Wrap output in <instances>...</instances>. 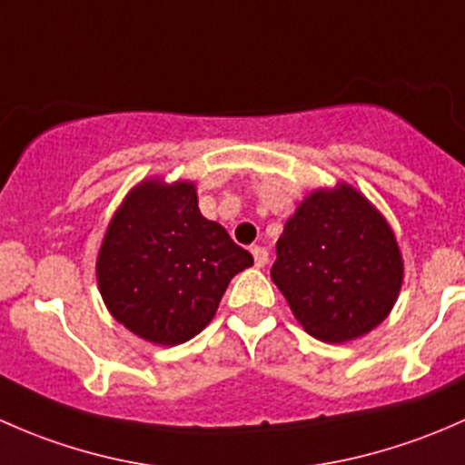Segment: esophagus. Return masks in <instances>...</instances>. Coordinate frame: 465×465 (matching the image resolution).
I'll use <instances>...</instances> for the list:
<instances>
[{
	"instance_id": "obj_1",
	"label": "esophagus",
	"mask_w": 465,
	"mask_h": 465,
	"mask_svg": "<svg viewBox=\"0 0 465 465\" xmlns=\"http://www.w3.org/2000/svg\"><path fill=\"white\" fill-rule=\"evenodd\" d=\"M251 252H252V260H255V266L262 268L268 262V251L262 246H251Z\"/></svg>"
}]
</instances>
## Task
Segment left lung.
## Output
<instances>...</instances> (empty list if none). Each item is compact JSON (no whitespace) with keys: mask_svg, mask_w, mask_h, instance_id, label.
I'll use <instances>...</instances> for the list:
<instances>
[{"mask_svg":"<svg viewBox=\"0 0 465 465\" xmlns=\"http://www.w3.org/2000/svg\"><path fill=\"white\" fill-rule=\"evenodd\" d=\"M271 277L306 333L340 344L390 315L403 257L370 199L338 183L313 190L286 222Z\"/></svg>","mask_w":465,"mask_h":465,"instance_id":"left-lung-1","label":"left lung"}]
</instances>
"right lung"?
<instances>
[{"label":"right lung","instance_id":"add662e5","mask_svg":"<svg viewBox=\"0 0 465 465\" xmlns=\"http://www.w3.org/2000/svg\"><path fill=\"white\" fill-rule=\"evenodd\" d=\"M252 255L201 214L193 181L145 179L109 222L95 262L109 313L154 344L188 342L210 324Z\"/></svg>","mask_w":465,"mask_h":465}]
</instances>
